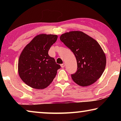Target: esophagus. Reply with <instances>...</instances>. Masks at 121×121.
Returning a JSON list of instances; mask_svg holds the SVG:
<instances>
[{"mask_svg":"<svg viewBox=\"0 0 121 121\" xmlns=\"http://www.w3.org/2000/svg\"><path fill=\"white\" fill-rule=\"evenodd\" d=\"M65 66V65L64 64V63H62V64H61V68H64Z\"/></svg>","mask_w":121,"mask_h":121,"instance_id":"1","label":"esophagus"}]
</instances>
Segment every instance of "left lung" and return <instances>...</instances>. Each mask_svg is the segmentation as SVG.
<instances>
[{
  "instance_id": "left-lung-1",
  "label": "left lung",
  "mask_w": 121,
  "mask_h": 121,
  "mask_svg": "<svg viewBox=\"0 0 121 121\" xmlns=\"http://www.w3.org/2000/svg\"><path fill=\"white\" fill-rule=\"evenodd\" d=\"M60 40L73 53L77 70L71 75L77 84L87 86L95 82L105 70L106 58L99 43L84 32L73 31L60 36Z\"/></svg>"
}]
</instances>
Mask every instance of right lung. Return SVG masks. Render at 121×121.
I'll return each mask as SVG.
<instances>
[{
  "label": "right lung",
  "instance_id": "add662e5",
  "mask_svg": "<svg viewBox=\"0 0 121 121\" xmlns=\"http://www.w3.org/2000/svg\"><path fill=\"white\" fill-rule=\"evenodd\" d=\"M57 35L41 34L36 36L20 54L18 71L26 85L34 89H43L52 83L61 66L48 52L56 42Z\"/></svg>",
  "mask_w": 121,
  "mask_h": 121
}]
</instances>
